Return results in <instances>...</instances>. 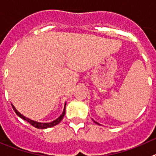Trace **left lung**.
Wrapping results in <instances>:
<instances>
[{
  "mask_svg": "<svg viewBox=\"0 0 156 156\" xmlns=\"http://www.w3.org/2000/svg\"><path fill=\"white\" fill-rule=\"evenodd\" d=\"M93 120V121H94V122H95V123H97V124H99V123H97V122H96V121H95V120Z\"/></svg>",
  "mask_w": 156,
  "mask_h": 156,
  "instance_id": "left-lung-1",
  "label": "left lung"
}]
</instances>
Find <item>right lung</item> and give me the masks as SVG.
Instances as JSON below:
<instances>
[{
    "instance_id": "add662e5",
    "label": "right lung",
    "mask_w": 156,
    "mask_h": 156,
    "mask_svg": "<svg viewBox=\"0 0 156 156\" xmlns=\"http://www.w3.org/2000/svg\"><path fill=\"white\" fill-rule=\"evenodd\" d=\"M12 108H13V109L15 110V113H16L18 116H19V117H21L22 119H23V120H26L27 122H29V123H30L31 125L33 126V127H36V128H39V129H46V128H49V127H54V126L57 125V124H58L61 121V120H63V118H64V115H65V108H66V102L65 104H64V110H63V113H61V115L60 116H59L58 118L56 119L55 120H54V121L52 122H50V123H40V122H37V121H35V120H31V119L28 118V117H26V116H23V115L22 114V113H19L18 110H17L16 109H15V106H13V105L12 104Z\"/></svg>"
}]
</instances>
